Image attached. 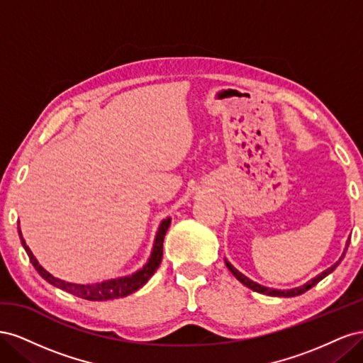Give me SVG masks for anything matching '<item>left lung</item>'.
<instances>
[{"label": "left lung", "instance_id": "left-lung-1", "mask_svg": "<svg viewBox=\"0 0 363 363\" xmlns=\"http://www.w3.org/2000/svg\"><path fill=\"white\" fill-rule=\"evenodd\" d=\"M348 245H350V238H348V240H347V244H345V250H344V252H342V256L339 257V260L335 263V265H332L330 268H327L325 271H323L320 276H316V277H313L312 280H309L307 281L306 284H303V286H298V288H294V289H286V291H280V289H272V288H265V286H262V284H259V283H256V281H252V280H250L248 277H245L242 272H239L232 263L230 262H227L225 260V265H227V268L230 269V272L233 274V276L242 283V284H245L247 288H250V289H252V291H256V292H260V294H265V295H271V296H296V295H301V294H304L306 291H309L311 288H313L316 283H320L325 276H328V274L330 272H333L335 269H336V267L339 265L340 263V260L344 259V256H345V252H347V248H348Z\"/></svg>", "mask_w": 363, "mask_h": 363}]
</instances>
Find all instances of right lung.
I'll return each mask as SVG.
<instances>
[{
    "mask_svg": "<svg viewBox=\"0 0 363 363\" xmlns=\"http://www.w3.org/2000/svg\"><path fill=\"white\" fill-rule=\"evenodd\" d=\"M171 224V218L163 219L162 224L159 225V232L156 235V240H155V247H152L151 256L147 262V265L136 271L131 276H125V277H119V279H112L107 281H101V283H94V284H75V283H68L63 281L60 279H56L48 271L43 269L39 262L36 260V257L33 256V252L30 251V248L26 245V240L23 239V235H21V230L18 228V233L21 238V242H23V247L26 248L27 255L30 257V262L33 263V267L40 274L42 279H45L48 283H51L52 286H56L62 291H67L79 298H84L89 301H106V300H115V298H123V296H127L130 294L136 292L139 288L144 286V284L150 280V277L152 274L156 272V269L159 268L160 262H162V256H163V239L164 235L168 232V227Z\"/></svg>",
    "mask_w": 363,
    "mask_h": 363,
    "instance_id": "1",
    "label": "right lung"
}]
</instances>
